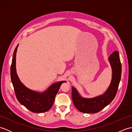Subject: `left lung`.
<instances>
[{
	"label": "left lung",
	"instance_id": "obj_1",
	"mask_svg": "<svg viewBox=\"0 0 132 132\" xmlns=\"http://www.w3.org/2000/svg\"><path fill=\"white\" fill-rule=\"evenodd\" d=\"M112 75L111 82L108 89L102 95L92 98L83 97L77 89L72 86V99L75 107L82 113H97L108 105L115 97L121 79V64L119 53L114 51L109 56Z\"/></svg>",
	"mask_w": 132,
	"mask_h": 132
}]
</instances>
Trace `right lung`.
<instances>
[{"label": "right lung", "instance_id": "obj_1", "mask_svg": "<svg viewBox=\"0 0 132 132\" xmlns=\"http://www.w3.org/2000/svg\"><path fill=\"white\" fill-rule=\"evenodd\" d=\"M19 44L14 50L11 66V78L16 96L20 103L32 112L43 113L48 111L54 103L55 95L63 82L53 83L43 92L32 90L22 83L16 72V56Z\"/></svg>", "mask_w": 132, "mask_h": 132}]
</instances>
